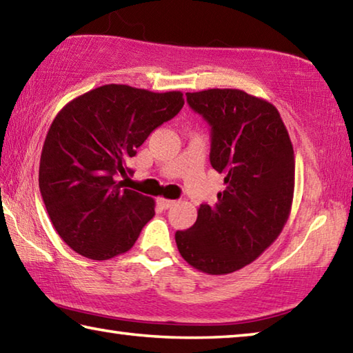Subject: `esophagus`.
I'll return each mask as SVG.
<instances>
[{
	"instance_id": "34e87169",
	"label": "esophagus",
	"mask_w": 353,
	"mask_h": 353,
	"mask_svg": "<svg viewBox=\"0 0 353 353\" xmlns=\"http://www.w3.org/2000/svg\"><path fill=\"white\" fill-rule=\"evenodd\" d=\"M159 204H160V207L162 208H171L172 205L176 204V201H172V199H165V198H159Z\"/></svg>"
}]
</instances>
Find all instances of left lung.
I'll list each match as a JSON object with an SVG mask.
<instances>
[{
	"label": "left lung",
	"mask_w": 353,
	"mask_h": 353,
	"mask_svg": "<svg viewBox=\"0 0 353 353\" xmlns=\"http://www.w3.org/2000/svg\"><path fill=\"white\" fill-rule=\"evenodd\" d=\"M187 103L212 128L210 163L224 174L213 205L176 232L183 260L212 276L241 270L276 241L290 216L294 151L279 110L236 88L187 93Z\"/></svg>",
	"instance_id": "obj_1"
}]
</instances>
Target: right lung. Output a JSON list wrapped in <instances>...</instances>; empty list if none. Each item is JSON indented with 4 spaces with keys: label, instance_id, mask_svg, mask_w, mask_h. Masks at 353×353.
<instances>
[{
    "label": "right lung",
    "instance_id": "add662e5",
    "mask_svg": "<svg viewBox=\"0 0 353 353\" xmlns=\"http://www.w3.org/2000/svg\"><path fill=\"white\" fill-rule=\"evenodd\" d=\"M182 97L109 83L57 113L41 149L39 187L52 225L74 252L109 260L134 246L155 204L123 188L119 177L132 174L129 159L181 112Z\"/></svg>",
    "mask_w": 353,
    "mask_h": 353
}]
</instances>
